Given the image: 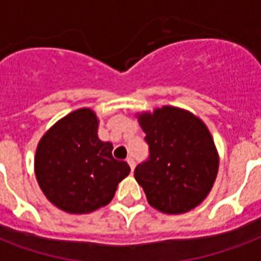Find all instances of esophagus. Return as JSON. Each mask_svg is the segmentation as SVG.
Wrapping results in <instances>:
<instances>
[{
	"instance_id": "34e87169",
	"label": "esophagus",
	"mask_w": 261,
	"mask_h": 261,
	"mask_svg": "<svg viewBox=\"0 0 261 261\" xmlns=\"http://www.w3.org/2000/svg\"><path fill=\"white\" fill-rule=\"evenodd\" d=\"M127 164L130 165L131 170H134V168H136V161H134V158H127Z\"/></svg>"
}]
</instances>
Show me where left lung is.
Segmentation results:
<instances>
[{
  "label": "left lung",
  "mask_w": 261,
  "mask_h": 261,
  "mask_svg": "<svg viewBox=\"0 0 261 261\" xmlns=\"http://www.w3.org/2000/svg\"><path fill=\"white\" fill-rule=\"evenodd\" d=\"M149 158L134 170L149 205L183 214L200 205L218 175L219 156L211 133L189 110L162 106L137 114Z\"/></svg>",
  "instance_id": "8db88e82"
}]
</instances>
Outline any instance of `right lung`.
Masks as SVG:
<instances>
[{
  "instance_id": "obj_1",
  "label": "right lung",
  "mask_w": 261,
  "mask_h": 261,
  "mask_svg": "<svg viewBox=\"0 0 261 261\" xmlns=\"http://www.w3.org/2000/svg\"><path fill=\"white\" fill-rule=\"evenodd\" d=\"M97 125L92 109H78L51 125L37 144V183L65 213L89 214L108 205L130 173L127 162L113 158V144L99 140Z\"/></svg>"
}]
</instances>
